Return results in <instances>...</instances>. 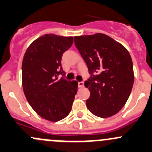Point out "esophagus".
<instances>
[{
    "label": "esophagus",
    "mask_w": 152,
    "mask_h": 152,
    "mask_svg": "<svg viewBox=\"0 0 152 152\" xmlns=\"http://www.w3.org/2000/svg\"><path fill=\"white\" fill-rule=\"evenodd\" d=\"M78 87H79V88L84 87V82H83V81H79V82L78 83Z\"/></svg>",
    "instance_id": "1"
}]
</instances>
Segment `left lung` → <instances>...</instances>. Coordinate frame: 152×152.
<instances>
[{
    "instance_id": "1",
    "label": "left lung",
    "mask_w": 152,
    "mask_h": 152,
    "mask_svg": "<svg viewBox=\"0 0 152 152\" xmlns=\"http://www.w3.org/2000/svg\"><path fill=\"white\" fill-rule=\"evenodd\" d=\"M74 43L90 76L84 82L92 114L107 118L117 114L130 95L134 83L130 53L121 44L102 33L75 36Z\"/></svg>"
}]
</instances>
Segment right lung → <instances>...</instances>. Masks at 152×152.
Wrapping results in <instances>:
<instances>
[{
  "instance_id": "right-lung-1",
  "label": "right lung",
  "mask_w": 152,
  "mask_h": 152,
  "mask_svg": "<svg viewBox=\"0 0 152 152\" xmlns=\"http://www.w3.org/2000/svg\"><path fill=\"white\" fill-rule=\"evenodd\" d=\"M73 41V37L44 35L30 44L22 60L25 97L39 116L51 122L61 120L69 114L77 92L78 82L67 81L61 66L63 54Z\"/></svg>"
}]
</instances>
